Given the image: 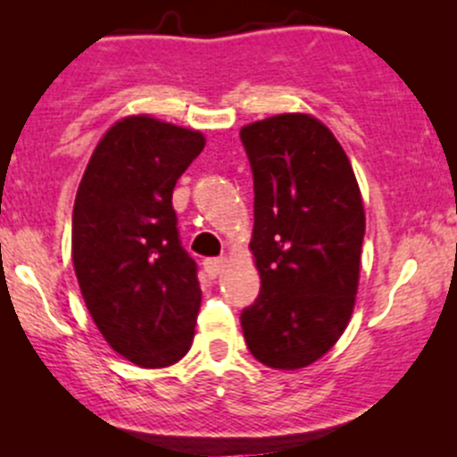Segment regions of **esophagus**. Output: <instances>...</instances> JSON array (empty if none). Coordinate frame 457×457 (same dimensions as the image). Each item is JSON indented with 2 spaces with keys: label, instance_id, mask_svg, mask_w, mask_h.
I'll use <instances>...</instances> for the list:
<instances>
[{
  "label": "esophagus",
  "instance_id": "1",
  "mask_svg": "<svg viewBox=\"0 0 457 457\" xmlns=\"http://www.w3.org/2000/svg\"><path fill=\"white\" fill-rule=\"evenodd\" d=\"M225 265H228V258H207V261L203 262V267H205L210 278H216V276L225 270Z\"/></svg>",
  "mask_w": 457,
  "mask_h": 457
}]
</instances>
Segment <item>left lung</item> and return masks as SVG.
I'll return each mask as SVG.
<instances>
[{"instance_id": "8db88e82", "label": "left lung", "mask_w": 457, "mask_h": 457, "mask_svg": "<svg viewBox=\"0 0 457 457\" xmlns=\"http://www.w3.org/2000/svg\"><path fill=\"white\" fill-rule=\"evenodd\" d=\"M254 174V256L261 294L243 310L252 356L303 370L325 356L353 314L365 207L334 132L305 112L241 128Z\"/></svg>"}]
</instances>
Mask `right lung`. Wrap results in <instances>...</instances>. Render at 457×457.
I'll return each instance as SVG.
<instances>
[{
    "mask_svg": "<svg viewBox=\"0 0 457 457\" xmlns=\"http://www.w3.org/2000/svg\"><path fill=\"white\" fill-rule=\"evenodd\" d=\"M199 130L150 114L119 119L96 143L72 210V265L105 343L143 370L181 361L201 307L172 192L201 154Z\"/></svg>",
    "mask_w": 457,
    "mask_h": 457,
    "instance_id": "right-lung-1",
    "label": "right lung"
}]
</instances>
